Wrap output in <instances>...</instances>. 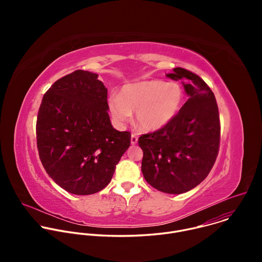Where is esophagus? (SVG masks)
Listing matches in <instances>:
<instances>
[{"label": "esophagus", "instance_id": "esophagus-1", "mask_svg": "<svg viewBox=\"0 0 262 262\" xmlns=\"http://www.w3.org/2000/svg\"><path fill=\"white\" fill-rule=\"evenodd\" d=\"M130 143H132V145H136L138 143V136L136 134H132Z\"/></svg>", "mask_w": 262, "mask_h": 262}]
</instances>
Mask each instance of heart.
Listing matches in <instances>:
<instances>
[{
    "label": "heart",
    "mask_w": 262,
    "mask_h": 262,
    "mask_svg": "<svg viewBox=\"0 0 262 262\" xmlns=\"http://www.w3.org/2000/svg\"><path fill=\"white\" fill-rule=\"evenodd\" d=\"M183 101V90L177 83L147 80L124 85L119 94L107 97L110 114L118 125L129 121L133 112L144 130H158L177 115Z\"/></svg>",
    "instance_id": "b5f03b06"
}]
</instances>
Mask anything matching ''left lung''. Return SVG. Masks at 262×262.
Here are the masks:
<instances>
[{"label": "left lung", "instance_id": "1", "mask_svg": "<svg viewBox=\"0 0 262 262\" xmlns=\"http://www.w3.org/2000/svg\"><path fill=\"white\" fill-rule=\"evenodd\" d=\"M166 76L181 81L189 98L169 124L141 136L138 143L145 180L158 191L178 195L210 172L219 151L220 117L213 92L197 74L176 67Z\"/></svg>", "mask_w": 262, "mask_h": 262}]
</instances>
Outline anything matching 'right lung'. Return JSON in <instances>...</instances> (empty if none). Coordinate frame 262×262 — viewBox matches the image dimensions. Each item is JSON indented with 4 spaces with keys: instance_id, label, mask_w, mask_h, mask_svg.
I'll use <instances>...</instances> for the list:
<instances>
[{
    "instance_id": "right-lung-1",
    "label": "right lung",
    "mask_w": 262,
    "mask_h": 262,
    "mask_svg": "<svg viewBox=\"0 0 262 262\" xmlns=\"http://www.w3.org/2000/svg\"><path fill=\"white\" fill-rule=\"evenodd\" d=\"M98 74L76 70L43 95L36 123L37 147L49 176L74 195L95 194L110 183L130 134L107 114V89Z\"/></svg>"
}]
</instances>
